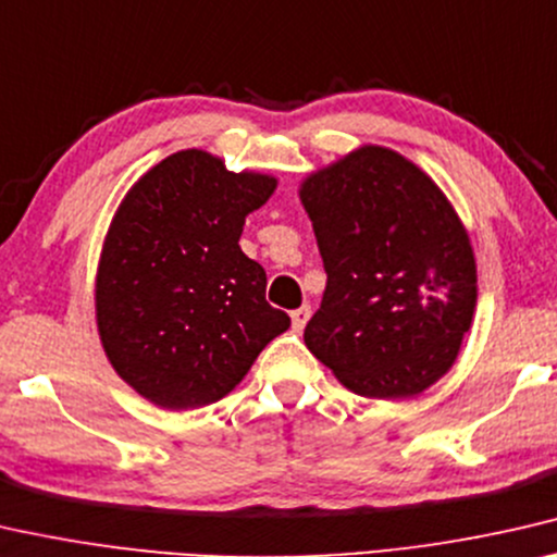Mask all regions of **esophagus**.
<instances>
[{
    "label": "esophagus",
    "instance_id": "esophagus-1",
    "mask_svg": "<svg viewBox=\"0 0 557 557\" xmlns=\"http://www.w3.org/2000/svg\"><path fill=\"white\" fill-rule=\"evenodd\" d=\"M310 314H312V310L307 305L297 307V310L289 312V318H293V330L295 332H302L305 325H307V320H310Z\"/></svg>",
    "mask_w": 557,
    "mask_h": 557
}]
</instances>
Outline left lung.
Listing matches in <instances>:
<instances>
[{
  "instance_id": "1",
  "label": "left lung",
  "mask_w": 557,
  "mask_h": 557,
  "mask_svg": "<svg viewBox=\"0 0 557 557\" xmlns=\"http://www.w3.org/2000/svg\"><path fill=\"white\" fill-rule=\"evenodd\" d=\"M327 285L305 345L355 395L408 400L458 360L478 305L468 230L408 157L360 145L300 182Z\"/></svg>"
}]
</instances>
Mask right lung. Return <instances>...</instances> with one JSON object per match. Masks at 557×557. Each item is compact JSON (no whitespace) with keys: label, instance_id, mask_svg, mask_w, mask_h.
<instances>
[{"label":"right lung","instance_id":"1","mask_svg":"<svg viewBox=\"0 0 557 557\" xmlns=\"http://www.w3.org/2000/svg\"><path fill=\"white\" fill-rule=\"evenodd\" d=\"M275 189V174L230 172L193 147L149 168L114 210L95 277L99 343L157 408L222 400L289 327L264 300L262 264L239 247L247 214Z\"/></svg>","mask_w":557,"mask_h":557}]
</instances>
